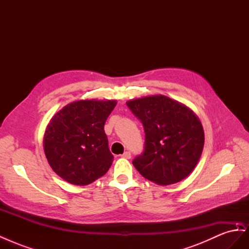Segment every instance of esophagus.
Wrapping results in <instances>:
<instances>
[{"label": "esophagus", "mask_w": 249, "mask_h": 249, "mask_svg": "<svg viewBox=\"0 0 249 249\" xmlns=\"http://www.w3.org/2000/svg\"><path fill=\"white\" fill-rule=\"evenodd\" d=\"M122 157H123V158H125V159H131L132 155H131L130 152H124V153L122 155Z\"/></svg>", "instance_id": "obj_1"}]
</instances>
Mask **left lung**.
<instances>
[{
	"label": "left lung",
	"mask_w": 249,
	"mask_h": 249,
	"mask_svg": "<svg viewBox=\"0 0 249 249\" xmlns=\"http://www.w3.org/2000/svg\"><path fill=\"white\" fill-rule=\"evenodd\" d=\"M143 125V152L133 165L158 185H171L190 175L199 160L205 134L193 111L164 95L145 96L126 103Z\"/></svg>",
	"instance_id": "left-lung-1"
}]
</instances>
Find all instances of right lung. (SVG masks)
<instances>
[{"label": "right lung", "mask_w": 249, "mask_h": 249, "mask_svg": "<svg viewBox=\"0 0 249 249\" xmlns=\"http://www.w3.org/2000/svg\"><path fill=\"white\" fill-rule=\"evenodd\" d=\"M115 106V101H78L52 118L43 148L50 166L60 178L85 186L108 171L114 157L104 125Z\"/></svg>", "instance_id": "right-lung-1"}]
</instances>
